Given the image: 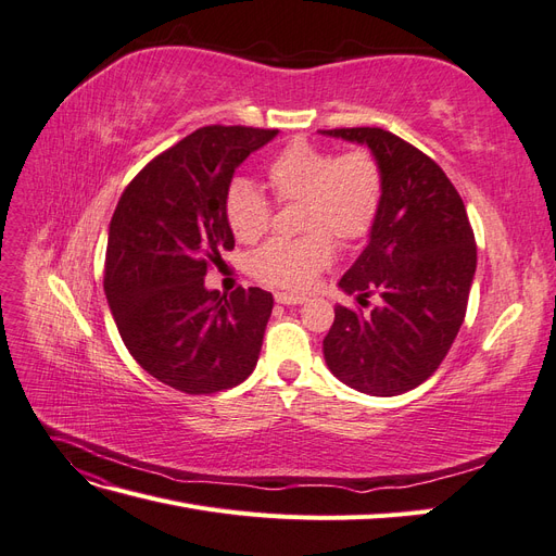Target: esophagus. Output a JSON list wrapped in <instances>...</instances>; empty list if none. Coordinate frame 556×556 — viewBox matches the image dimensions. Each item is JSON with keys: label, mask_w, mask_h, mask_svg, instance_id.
Here are the masks:
<instances>
[{"label": "esophagus", "mask_w": 556, "mask_h": 556, "mask_svg": "<svg viewBox=\"0 0 556 556\" xmlns=\"http://www.w3.org/2000/svg\"><path fill=\"white\" fill-rule=\"evenodd\" d=\"M276 301L282 306H296V304H304V296L288 294V292H276Z\"/></svg>", "instance_id": "34e87169"}]
</instances>
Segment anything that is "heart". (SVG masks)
<instances>
[{
    "label": "heart",
    "instance_id": "b5f03b06",
    "mask_svg": "<svg viewBox=\"0 0 556 556\" xmlns=\"http://www.w3.org/2000/svg\"><path fill=\"white\" fill-rule=\"evenodd\" d=\"M278 204L301 201L299 239H276L250 257V274L264 285L304 290L333 260V239L355 245L371 233L382 204V169L368 148L336 155L331 148L292 141L266 164ZM229 229L255 243L271 227L274 204L248 180H233L225 197Z\"/></svg>",
    "mask_w": 556,
    "mask_h": 556
}]
</instances>
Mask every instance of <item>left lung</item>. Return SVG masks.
Here are the masks:
<instances>
[{
  "instance_id": "left-lung-1",
  "label": "left lung",
  "mask_w": 556,
  "mask_h": 556,
  "mask_svg": "<svg viewBox=\"0 0 556 556\" xmlns=\"http://www.w3.org/2000/svg\"><path fill=\"white\" fill-rule=\"evenodd\" d=\"M366 143L382 169L371 241L341 278L355 306H336L325 336L331 374L357 392L394 396L435 374L466 317L476 237L464 201L422 150L380 127L319 129Z\"/></svg>"
}]
</instances>
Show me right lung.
Returning a JSON list of instances; mask_svg holds the SVG:
<instances>
[{
    "mask_svg": "<svg viewBox=\"0 0 556 556\" xmlns=\"http://www.w3.org/2000/svg\"><path fill=\"white\" fill-rule=\"evenodd\" d=\"M276 129L208 125L131 178L109 227L104 292L129 355L185 394H215L257 364L274 296L206 290L233 248L225 197L233 169Z\"/></svg>",
    "mask_w": 556,
    "mask_h": 556,
    "instance_id": "right-lung-1",
    "label": "right lung"
}]
</instances>
